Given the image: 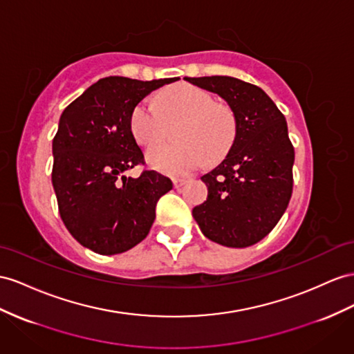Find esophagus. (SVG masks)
<instances>
[{
	"label": "esophagus",
	"instance_id": "34e87169",
	"mask_svg": "<svg viewBox=\"0 0 354 354\" xmlns=\"http://www.w3.org/2000/svg\"><path fill=\"white\" fill-rule=\"evenodd\" d=\"M188 183L187 179H174V185H175V188H180L183 185H185Z\"/></svg>",
	"mask_w": 354,
	"mask_h": 354
}]
</instances>
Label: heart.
Returning a JSON list of instances; mask_svg holds the SVG:
<instances>
[{
  "label": "heart",
  "instance_id": "1",
  "mask_svg": "<svg viewBox=\"0 0 354 354\" xmlns=\"http://www.w3.org/2000/svg\"><path fill=\"white\" fill-rule=\"evenodd\" d=\"M156 104L142 100L131 109L130 131L142 147L164 138L167 123L180 122L176 132L180 142L158 145L147 152L151 167L171 176H184L216 160L232 147L236 120L227 106L216 104L209 91L193 84H176L160 91Z\"/></svg>",
  "mask_w": 354,
  "mask_h": 354
}]
</instances>
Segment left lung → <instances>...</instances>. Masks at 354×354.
Wrapping results in <instances>:
<instances>
[{
  "mask_svg": "<svg viewBox=\"0 0 354 354\" xmlns=\"http://www.w3.org/2000/svg\"><path fill=\"white\" fill-rule=\"evenodd\" d=\"M185 79L223 97L236 120L227 157L202 176L207 198L193 209L194 220L221 245H254L275 227L293 193L295 148L286 118L263 89L241 79Z\"/></svg>",
  "mask_w": 354,
  "mask_h": 354,
  "instance_id": "8db88e82",
  "label": "left lung"
}]
</instances>
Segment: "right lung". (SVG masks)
I'll return each instance as SVG.
<instances>
[{"instance_id":"obj_1","label":"right lung","mask_w":354,"mask_h":354,"mask_svg":"<svg viewBox=\"0 0 354 354\" xmlns=\"http://www.w3.org/2000/svg\"><path fill=\"white\" fill-rule=\"evenodd\" d=\"M175 80L109 76L62 112L52 142V185L61 220L80 245L111 256L148 236L157 202L174 185L156 170L124 175L145 165L129 121L136 104Z\"/></svg>"}]
</instances>
